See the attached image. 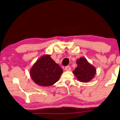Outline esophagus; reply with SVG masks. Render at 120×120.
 I'll return each mask as SVG.
<instances>
[{"label": "esophagus", "instance_id": "1", "mask_svg": "<svg viewBox=\"0 0 120 120\" xmlns=\"http://www.w3.org/2000/svg\"><path fill=\"white\" fill-rule=\"evenodd\" d=\"M65 69L67 71H70L71 70V68L69 67V66H66V67H65Z\"/></svg>", "mask_w": 120, "mask_h": 120}]
</instances>
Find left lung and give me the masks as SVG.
I'll return each instance as SVG.
<instances>
[{
  "instance_id": "1",
  "label": "left lung",
  "mask_w": 120,
  "mask_h": 120,
  "mask_svg": "<svg viewBox=\"0 0 120 120\" xmlns=\"http://www.w3.org/2000/svg\"><path fill=\"white\" fill-rule=\"evenodd\" d=\"M78 66L73 71L79 81L88 82L95 77L96 70L94 66L89 63L86 59L81 57L76 60Z\"/></svg>"
}]
</instances>
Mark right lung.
Masks as SVG:
<instances>
[{
	"label": "right lung",
	"mask_w": 120,
	"mask_h": 120,
	"mask_svg": "<svg viewBox=\"0 0 120 120\" xmlns=\"http://www.w3.org/2000/svg\"><path fill=\"white\" fill-rule=\"evenodd\" d=\"M62 73V69L49 54L41 56L30 71L33 81L37 85L43 87L54 85L59 80Z\"/></svg>",
	"instance_id": "add662e5"
}]
</instances>
